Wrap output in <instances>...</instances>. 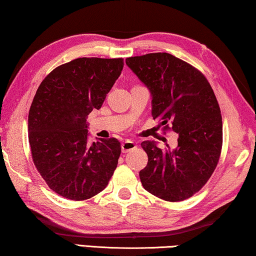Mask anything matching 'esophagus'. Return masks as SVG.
Listing matches in <instances>:
<instances>
[{"instance_id":"34e87169","label":"esophagus","mask_w":256,"mask_h":256,"mask_svg":"<svg viewBox=\"0 0 256 256\" xmlns=\"http://www.w3.org/2000/svg\"><path fill=\"white\" fill-rule=\"evenodd\" d=\"M136 148V144L134 142V141L125 140L124 142L122 144V152H128Z\"/></svg>"}]
</instances>
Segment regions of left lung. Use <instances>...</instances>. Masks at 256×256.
Wrapping results in <instances>:
<instances>
[{"instance_id": "1", "label": "left lung", "mask_w": 256, "mask_h": 256, "mask_svg": "<svg viewBox=\"0 0 256 256\" xmlns=\"http://www.w3.org/2000/svg\"><path fill=\"white\" fill-rule=\"evenodd\" d=\"M152 94V115L179 134L176 149L144 141L148 164L139 176L144 188L160 200L181 202L202 188L222 148V117L216 94L202 72L166 52L125 60Z\"/></svg>"}]
</instances>
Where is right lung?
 <instances>
[{
  "label": "right lung",
  "instance_id": "right-lung-1",
  "mask_svg": "<svg viewBox=\"0 0 256 256\" xmlns=\"http://www.w3.org/2000/svg\"><path fill=\"white\" fill-rule=\"evenodd\" d=\"M123 66L122 58L72 60L52 70L36 91L28 114L32 157L60 196L88 200L106 188L117 168L120 141L88 144L86 118L102 106Z\"/></svg>",
  "mask_w": 256,
  "mask_h": 256
}]
</instances>
